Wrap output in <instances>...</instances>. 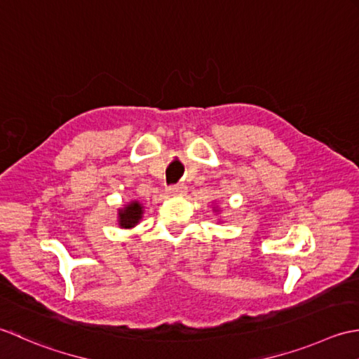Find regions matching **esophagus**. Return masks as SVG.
Wrapping results in <instances>:
<instances>
[{
	"instance_id": "34e87169",
	"label": "esophagus",
	"mask_w": 359,
	"mask_h": 359,
	"mask_svg": "<svg viewBox=\"0 0 359 359\" xmlns=\"http://www.w3.org/2000/svg\"><path fill=\"white\" fill-rule=\"evenodd\" d=\"M184 192H186V186L181 184V182H178V184H172L169 187V194H172V195H181Z\"/></svg>"
}]
</instances>
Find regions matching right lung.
<instances>
[{"instance_id":"1","label":"right lung","mask_w":359,"mask_h":359,"mask_svg":"<svg viewBox=\"0 0 359 359\" xmlns=\"http://www.w3.org/2000/svg\"><path fill=\"white\" fill-rule=\"evenodd\" d=\"M142 217V208L141 204L133 201L128 206L119 212V224L122 228H133V226L141 220Z\"/></svg>"}]
</instances>
